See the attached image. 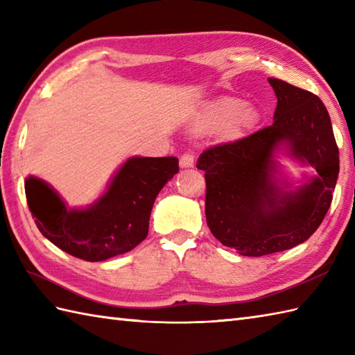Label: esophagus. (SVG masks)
Instances as JSON below:
<instances>
[{
    "instance_id": "34e87169",
    "label": "esophagus",
    "mask_w": 355,
    "mask_h": 355,
    "mask_svg": "<svg viewBox=\"0 0 355 355\" xmlns=\"http://www.w3.org/2000/svg\"><path fill=\"white\" fill-rule=\"evenodd\" d=\"M193 155L186 153L182 155V158H180V168L182 169H186V168H193Z\"/></svg>"
}]
</instances>
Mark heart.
<instances>
[{
    "mask_svg": "<svg viewBox=\"0 0 355 355\" xmlns=\"http://www.w3.org/2000/svg\"><path fill=\"white\" fill-rule=\"evenodd\" d=\"M214 122H227L232 130H244V128L252 126L258 120V111L253 107H247L235 99L223 101L216 105L212 111Z\"/></svg>",
    "mask_w": 355,
    "mask_h": 355,
    "instance_id": "1",
    "label": "heart"
}]
</instances>
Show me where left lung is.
<instances>
[{
	"instance_id": "left-lung-1",
	"label": "left lung",
	"mask_w": 355,
	"mask_h": 355,
	"mask_svg": "<svg viewBox=\"0 0 355 355\" xmlns=\"http://www.w3.org/2000/svg\"><path fill=\"white\" fill-rule=\"evenodd\" d=\"M277 97L273 125L206 149L197 168L206 177V220L225 247L263 256L305 243L333 201L338 148L325 105L318 96L270 78ZM281 155L313 167L294 187Z\"/></svg>"
}]
</instances>
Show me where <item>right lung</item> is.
I'll use <instances>...</instances> for the list:
<instances>
[{
  "mask_svg": "<svg viewBox=\"0 0 355 355\" xmlns=\"http://www.w3.org/2000/svg\"><path fill=\"white\" fill-rule=\"evenodd\" d=\"M178 172L177 157H130L107 189L87 207H69L44 180L26 178V197L35 223L50 243L89 262L137 247L148 236L154 201Z\"/></svg>",
  "mask_w": 355,
  "mask_h": 355,
  "instance_id": "right-lung-1",
  "label": "right lung"
}]
</instances>
